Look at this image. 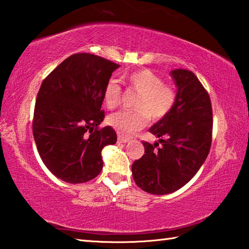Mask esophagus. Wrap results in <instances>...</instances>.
I'll list each match as a JSON object with an SVG mask.
<instances>
[{"mask_svg":"<svg viewBox=\"0 0 249 249\" xmlns=\"http://www.w3.org/2000/svg\"><path fill=\"white\" fill-rule=\"evenodd\" d=\"M118 142L119 143H126V142H129V139L124 138L123 135H118Z\"/></svg>","mask_w":249,"mask_h":249,"instance_id":"esophagus-1","label":"esophagus"}]
</instances>
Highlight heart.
I'll return each mask as SVG.
<instances>
[{
    "mask_svg": "<svg viewBox=\"0 0 249 249\" xmlns=\"http://www.w3.org/2000/svg\"><path fill=\"white\" fill-rule=\"evenodd\" d=\"M125 83L139 95L133 103L134 109L121 110L108 117V124L123 137H131L148 123L159 121L170 114L177 103V91L171 84L149 69H138L124 76ZM103 100L107 108L112 109L120 104L121 88L115 80L106 83Z\"/></svg>",
    "mask_w": 249,
    "mask_h": 249,
    "instance_id": "obj_1",
    "label": "heart"
}]
</instances>
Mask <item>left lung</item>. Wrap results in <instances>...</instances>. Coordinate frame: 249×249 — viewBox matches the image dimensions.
<instances>
[{"label":"left lung","instance_id":"left-lung-1","mask_svg":"<svg viewBox=\"0 0 249 249\" xmlns=\"http://www.w3.org/2000/svg\"><path fill=\"white\" fill-rule=\"evenodd\" d=\"M171 76L178 88L176 105L149 129L161 138V146L142 142L144 155L132 165L137 185L155 195L172 193L185 185L207 158L213 140L208 92L190 70H172Z\"/></svg>","mask_w":249,"mask_h":249}]
</instances>
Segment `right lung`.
I'll list each match as a JSON object with an SVG mask.
<instances>
[{"label": "right lung", "mask_w": 249, "mask_h": 249, "mask_svg": "<svg viewBox=\"0 0 249 249\" xmlns=\"http://www.w3.org/2000/svg\"><path fill=\"white\" fill-rule=\"evenodd\" d=\"M118 64L78 53L59 64L37 93L32 132L42 161L67 183H84L103 168L102 149L117 142L111 126L100 129L103 91Z\"/></svg>", "instance_id": "right-lung-1"}]
</instances>
